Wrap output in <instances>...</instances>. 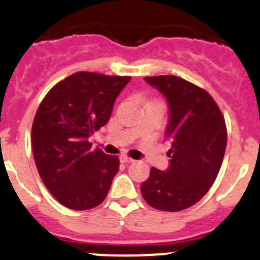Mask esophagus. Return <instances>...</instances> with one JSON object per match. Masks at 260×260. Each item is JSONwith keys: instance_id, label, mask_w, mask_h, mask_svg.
I'll use <instances>...</instances> for the list:
<instances>
[{"instance_id": "34e87169", "label": "esophagus", "mask_w": 260, "mask_h": 260, "mask_svg": "<svg viewBox=\"0 0 260 260\" xmlns=\"http://www.w3.org/2000/svg\"><path fill=\"white\" fill-rule=\"evenodd\" d=\"M119 160H121V162H125V164H128V162L134 161V158L128 157V156H126V155L119 156Z\"/></svg>"}]
</instances>
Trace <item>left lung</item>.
Here are the masks:
<instances>
[{
	"label": "left lung",
	"instance_id": "left-lung-1",
	"mask_svg": "<svg viewBox=\"0 0 260 260\" xmlns=\"http://www.w3.org/2000/svg\"><path fill=\"white\" fill-rule=\"evenodd\" d=\"M168 103L165 135L171 157L165 171L151 168L141 185L144 201L160 211H182L207 194L226 148V127L210 93L174 75L146 77Z\"/></svg>",
	"mask_w": 260,
	"mask_h": 260
}]
</instances>
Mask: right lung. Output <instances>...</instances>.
I'll use <instances>...</instances> for the list:
<instances>
[{
	"mask_svg": "<svg viewBox=\"0 0 260 260\" xmlns=\"http://www.w3.org/2000/svg\"><path fill=\"white\" fill-rule=\"evenodd\" d=\"M130 77L79 71L50 89L32 125V151L41 180L65 207L102 203L118 172L117 156L92 150L89 138L107 125Z\"/></svg>",
	"mask_w": 260,
	"mask_h": 260,
	"instance_id": "right-lung-1",
	"label": "right lung"
}]
</instances>
